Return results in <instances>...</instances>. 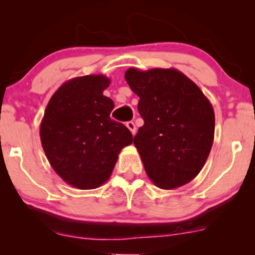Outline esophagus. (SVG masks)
I'll use <instances>...</instances> for the list:
<instances>
[{"label":"esophagus","mask_w":255,"mask_h":255,"mask_svg":"<svg viewBox=\"0 0 255 255\" xmlns=\"http://www.w3.org/2000/svg\"><path fill=\"white\" fill-rule=\"evenodd\" d=\"M127 128H128V130L131 131L132 134L135 133V130H137V128H135V125H134L133 122H128V123H127Z\"/></svg>","instance_id":"34e87169"}]
</instances>
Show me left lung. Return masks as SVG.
Wrapping results in <instances>:
<instances>
[{
    "label": "left lung",
    "instance_id": "left-lung-1",
    "mask_svg": "<svg viewBox=\"0 0 255 255\" xmlns=\"http://www.w3.org/2000/svg\"><path fill=\"white\" fill-rule=\"evenodd\" d=\"M124 76L139 96L144 125L133 144L149 180L161 189L190 182L203 168L214 142L210 101L175 68H128Z\"/></svg>",
    "mask_w": 255,
    "mask_h": 255
}]
</instances>
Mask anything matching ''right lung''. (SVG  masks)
Listing matches in <instances>:
<instances>
[{
    "label": "right lung",
    "mask_w": 255,
    "mask_h": 255,
    "mask_svg": "<svg viewBox=\"0 0 255 255\" xmlns=\"http://www.w3.org/2000/svg\"><path fill=\"white\" fill-rule=\"evenodd\" d=\"M104 75L66 81L51 97L40 123V141L54 172L69 186L95 189L106 183L132 133L113 121L115 104L104 96Z\"/></svg>",
    "instance_id": "right-lung-1"
}]
</instances>
